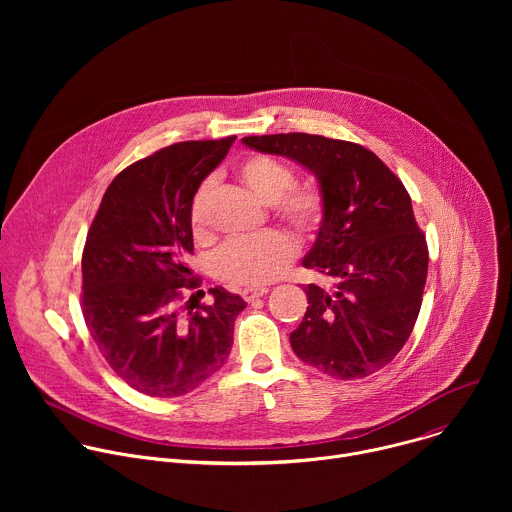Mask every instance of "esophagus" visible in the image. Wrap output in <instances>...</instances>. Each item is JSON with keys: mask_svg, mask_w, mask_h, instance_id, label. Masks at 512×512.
<instances>
[{"mask_svg": "<svg viewBox=\"0 0 512 512\" xmlns=\"http://www.w3.org/2000/svg\"><path fill=\"white\" fill-rule=\"evenodd\" d=\"M267 291H269L267 287H245V289L241 291V296H243L247 302H253V300L265 296Z\"/></svg>", "mask_w": 512, "mask_h": 512, "instance_id": "34e87169", "label": "esophagus"}]
</instances>
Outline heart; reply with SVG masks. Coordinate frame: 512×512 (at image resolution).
<instances>
[{"instance_id": "b5f03b06", "label": "heart", "mask_w": 512, "mask_h": 512, "mask_svg": "<svg viewBox=\"0 0 512 512\" xmlns=\"http://www.w3.org/2000/svg\"><path fill=\"white\" fill-rule=\"evenodd\" d=\"M241 184L261 202L271 204L277 218L296 233L314 235L326 218V196L316 184H294V172L269 156H249L237 166ZM212 182L204 180L192 196L190 223L196 235L206 227ZM296 247L285 233L265 231L249 239L229 241L214 255L216 275L235 285H261L275 279L294 259Z\"/></svg>"}]
</instances>
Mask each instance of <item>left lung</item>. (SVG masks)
<instances>
[{
  "instance_id": "8db88e82",
  "label": "left lung",
  "mask_w": 512,
  "mask_h": 512,
  "mask_svg": "<svg viewBox=\"0 0 512 512\" xmlns=\"http://www.w3.org/2000/svg\"><path fill=\"white\" fill-rule=\"evenodd\" d=\"M243 143L310 170L326 196V218L304 267L308 310L289 334L298 358L350 381L389 364L415 326L427 277V243L403 182L358 143L310 133L249 135Z\"/></svg>"
}]
</instances>
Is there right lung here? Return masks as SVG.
Wrapping results in <instances>:
<instances>
[{
  "label": "right lung",
  "mask_w": 512,
  "mask_h": 512,
  "mask_svg": "<svg viewBox=\"0 0 512 512\" xmlns=\"http://www.w3.org/2000/svg\"><path fill=\"white\" fill-rule=\"evenodd\" d=\"M237 137L180 141L115 176L83 251V316L113 373L150 397L190 393L223 367L245 300L225 287L182 306L194 287L190 204ZM189 312L186 313L185 310Z\"/></svg>",
  "instance_id": "obj_1"
}]
</instances>
